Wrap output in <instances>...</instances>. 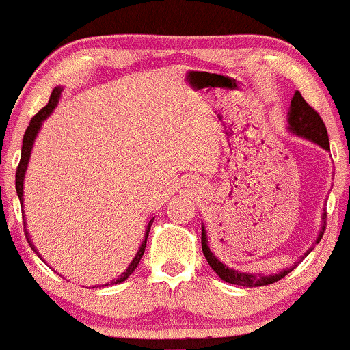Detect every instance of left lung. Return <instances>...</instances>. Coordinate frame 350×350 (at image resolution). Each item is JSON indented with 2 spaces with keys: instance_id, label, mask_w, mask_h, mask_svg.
<instances>
[{
  "instance_id": "obj_1",
  "label": "left lung",
  "mask_w": 350,
  "mask_h": 350,
  "mask_svg": "<svg viewBox=\"0 0 350 350\" xmlns=\"http://www.w3.org/2000/svg\"><path fill=\"white\" fill-rule=\"evenodd\" d=\"M288 130L292 133L299 135V137L307 138V140L314 142L322 148L330 150L329 146V135H327V129L322 122L321 115L307 103L306 100L302 98L299 92L294 93V98L291 101V110H288ZM325 221H327V212L322 213V228H321V234H319L317 240L315 243L321 242L322 235H324L325 230ZM202 250H204V255L208 262V265L215 270L217 275L220 277L221 280L228 282V284H234V285H240V287H262V285H270L273 282H279L280 279H284L291 270H294L299 262H295L294 267L291 269H285L282 270L279 273H272V275H262V273H247V272H239V270L230 269L225 264H221L219 258L212 254L208 247V240H206V232L205 227L202 225ZM312 252V249H309L306 252V255H309ZM304 255V257H306ZM302 262V260H300Z\"/></svg>"
}]
</instances>
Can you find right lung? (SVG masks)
Instances as JSON below:
<instances>
[{"label": "right lung", "mask_w": 350, "mask_h": 350, "mask_svg": "<svg viewBox=\"0 0 350 350\" xmlns=\"http://www.w3.org/2000/svg\"><path fill=\"white\" fill-rule=\"evenodd\" d=\"M62 90H63V88H59V86H56V88L53 90V93H51L50 101H48L46 107L41 108L38 113L33 116L31 122H29V125H28V129H26V131H25L23 146H21V160H20V165H18V168H16V193H18V197H20V204H21V205H23V182H25V172H26V168H28L29 157H31L33 144H35V138H36V135H38V131H40V129H41V125H43V122L48 118V116L51 115V111H53L56 105H58L59 95H62ZM152 224H153V219L148 221V227H146L145 240H144V242H142L140 249H138L137 255H135V258H133V260H131V264L129 265V269H126L125 272H123L122 275H120V279L111 280V282H110L111 285L120 284V282H123V280L129 279L131 273H133V270L137 269V265L140 264V258H142V255H144V252H145L146 239H148V232H150V227H152ZM25 235H26V239H28L29 247H31V249L35 250L36 254H38V250L35 249V245H33L31 240H29V234H28V230H26V225H25ZM38 257H40V254H38ZM105 285H108V284H105Z\"/></svg>", "instance_id": "1"}]
</instances>
